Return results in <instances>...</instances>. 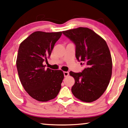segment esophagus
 Listing matches in <instances>:
<instances>
[{
	"mask_svg": "<svg viewBox=\"0 0 128 128\" xmlns=\"http://www.w3.org/2000/svg\"><path fill=\"white\" fill-rule=\"evenodd\" d=\"M64 77H67V76L69 75V72H68L64 71Z\"/></svg>",
	"mask_w": 128,
	"mask_h": 128,
	"instance_id": "34e87169",
	"label": "esophagus"
}]
</instances>
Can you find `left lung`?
Returning <instances> with one entry per match:
<instances>
[{
  "mask_svg": "<svg viewBox=\"0 0 128 128\" xmlns=\"http://www.w3.org/2000/svg\"><path fill=\"white\" fill-rule=\"evenodd\" d=\"M62 33L75 44L76 58L86 66L82 72H70L75 81L72 92L82 102H93L106 90L112 77V58L107 43L88 28L79 27Z\"/></svg>",
  "mask_w": 128,
  "mask_h": 128,
  "instance_id": "8db88e82",
  "label": "left lung"
}]
</instances>
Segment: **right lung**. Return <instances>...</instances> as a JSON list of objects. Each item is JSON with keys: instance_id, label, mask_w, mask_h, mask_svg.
<instances>
[{"instance_id": "add662e5", "label": "right lung", "mask_w": 128, "mask_h": 128, "mask_svg": "<svg viewBox=\"0 0 128 128\" xmlns=\"http://www.w3.org/2000/svg\"><path fill=\"white\" fill-rule=\"evenodd\" d=\"M62 32L36 31L19 46L16 64L21 84L34 99L46 102L57 96L64 78L61 70L46 68L47 61Z\"/></svg>"}]
</instances>
